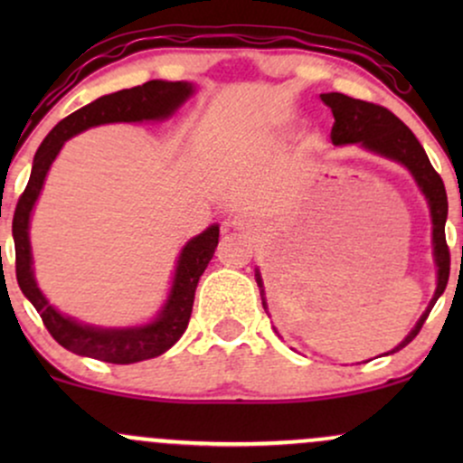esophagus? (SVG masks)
I'll return each instance as SVG.
<instances>
[{"mask_svg":"<svg viewBox=\"0 0 463 463\" xmlns=\"http://www.w3.org/2000/svg\"><path fill=\"white\" fill-rule=\"evenodd\" d=\"M231 226L235 228V231H250V220L243 215H237V217H232Z\"/></svg>","mask_w":463,"mask_h":463,"instance_id":"34e87169","label":"esophagus"}]
</instances>
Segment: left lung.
Segmentation results:
<instances>
[{
	"label": "left lung",
	"instance_id": "1",
	"mask_svg": "<svg viewBox=\"0 0 463 463\" xmlns=\"http://www.w3.org/2000/svg\"><path fill=\"white\" fill-rule=\"evenodd\" d=\"M322 102L333 110L335 124L331 130V139L335 146H346V143H359L365 150L381 154V156L392 158L411 172V176L416 178L420 191L424 194V198L429 202V209H431V222H433V257L435 265H438V287H435V294L431 302H429L427 311L420 316L416 326L411 328V333L402 339L398 346L392 350L405 348L409 342L420 333L424 320L431 313L433 305L438 302L439 296L444 294L446 283H449L450 274V252L446 246V235H444V224L446 215H449V200H446V189L439 174L435 172L431 161H429L427 152L420 146V141L413 137V132L402 124L392 110L383 109L379 104L364 102V99L348 98L344 93H322ZM257 283L263 287L261 274L257 269ZM263 298V289H261ZM265 307V298H263Z\"/></svg>",
	"mask_w": 463,
	"mask_h": 463
}]
</instances>
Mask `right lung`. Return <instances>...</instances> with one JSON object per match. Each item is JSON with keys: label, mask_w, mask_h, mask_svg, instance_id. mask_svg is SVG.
<instances>
[{"label": "right lung", "mask_w": 463, "mask_h": 463, "mask_svg": "<svg viewBox=\"0 0 463 463\" xmlns=\"http://www.w3.org/2000/svg\"><path fill=\"white\" fill-rule=\"evenodd\" d=\"M189 95H194V84L191 82H165V80H150L141 87L104 95V98H98L95 102L82 106L76 113L58 121L54 130L45 137V141L41 143V147L34 154L28 187L21 194L13 217L17 283L25 298L39 311L41 320H43L52 337L71 353L106 361V364H137V361L158 357L165 350L172 348L183 337L184 328L189 324L195 287H198V280L204 274L206 265L213 259L217 239H220V226H209L183 248L167 300H165L163 309L158 311V316L150 324L128 328H99L80 324L73 317L62 316L61 311H56L47 302L43 291L36 285L34 272H32L28 232L30 215L32 209H34V202L39 200L41 189H43L50 165L54 163L56 154L61 152L65 141L71 139L78 132L99 124H115V121L165 119Z\"/></svg>", "instance_id": "right-lung-1"}]
</instances>
